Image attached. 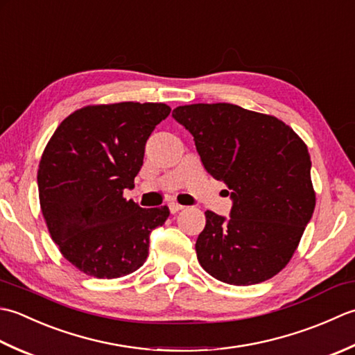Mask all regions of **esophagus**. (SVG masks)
Masks as SVG:
<instances>
[{
  "label": "esophagus",
  "instance_id": "1",
  "mask_svg": "<svg viewBox=\"0 0 355 355\" xmlns=\"http://www.w3.org/2000/svg\"><path fill=\"white\" fill-rule=\"evenodd\" d=\"M168 208H170V213H171V214H175V213L180 211V209H182L184 207H182V205H179V204H176V202H170V204H168Z\"/></svg>",
  "mask_w": 355,
  "mask_h": 355
}]
</instances>
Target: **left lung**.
I'll return each instance as SVG.
<instances>
[{"label": "left lung", "mask_w": 355, "mask_h": 355, "mask_svg": "<svg viewBox=\"0 0 355 355\" xmlns=\"http://www.w3.org/2000/svg\"><path fill=\"white\" fill-rule=\"evenodd\" d=\"M173 118L193 135L205 170L233 199L228 220L205 211L196 241L200 266L237 286L274 277L315 208L306 144L276 116L227 103L180 105Z\"/></svg>", "instance_id": "left-lung-1"}]
</instances>
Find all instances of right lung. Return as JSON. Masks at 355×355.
Returning a JSON list of instances; mask_svg holds the SVG:
<instances>
[{
  "mask_svg": "<svg viewBox=\"0 0 355 355\" xmlns=\"http://www.w3.org/2000/svg\"><path fill=\"white\" fill-rule=\"evenodd\" d=\"M170 112L162 103L87 105L58 125L42 151V216L61 254L87 276L118 279L141 268L150 233L170 216L167 205L141 208L122 196Z\"/></svg>",
  "mask_w": 355,
  "mask_h": 355,
  "instance_id": "1",
  "label": "right lung"
}]
</instances>
